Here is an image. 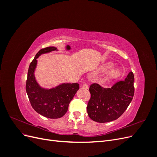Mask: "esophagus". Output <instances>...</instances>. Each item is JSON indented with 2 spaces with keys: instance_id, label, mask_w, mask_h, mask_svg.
<instances>
[{
  "instance_id": "esophagus-1",
  "label": "esophagus",
  "mask_w": 157,
  "mask_h": 157,
  "mask_svg": "<svg viewBox=\"0 0 157 157\" xmlns=\"http://www.w3.org/2000/svg\"><path fill=\"white\" fill-rule=\"evenodd\" d=\"M82 88H83L84 89H88V84H86V83L82 85Z\"/></svg>"
}]
</instances>
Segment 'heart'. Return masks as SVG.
<instances>
[{
  "instance_id": "heart-1",
  "label": "heart",
  "mask_w": 157,
  "mask_h": 157,
  "mask_svg": "<svg viewBox=\"0 0 157 157\" xmlns=\"http://www.w3.org/2000/svg\"><path fill=\"white\" fill-rule=\"evenodd\" d=\"M113 64L111 62L107 63L102 66L101 70L103 71L107 70L109 68L113 67ZM121 75H122V71L119 69L113 68L111 70H109L105 73V75H104V79L107 80V81H111V80H114L118 78Z\"/></svg>"
}]
</instances>
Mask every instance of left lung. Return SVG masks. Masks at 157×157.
<instances>
[{
	"label": "left lung",
	"mask_w": 157,
	"mask_h": 157,
	"mask_svg": "<svg viewBox=\"0 0 157 157\" xmlns=\"http://www.w3.org/2000/svg\"><path fill=\"white\" fill-rule=\"evenodd\" d=\"M134 76L132 71L124 80L117 82L111 88H103L97 83L90 85L91 94L87 105L89 117L99 123L119 118L126 110L134 95Z\"/></svg>",
	"instance_id": "obj_1"
}]
</instances>
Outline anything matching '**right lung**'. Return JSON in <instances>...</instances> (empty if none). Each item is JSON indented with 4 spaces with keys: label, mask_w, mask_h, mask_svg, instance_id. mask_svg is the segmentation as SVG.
Here are the masks:
<instances>
[{
    "label": "right lung",
    "mask_w": 157,
    "mask_h": 157,
    "mask_svg": "<svg viewBox=\"0 0 157 157\" xmlns=\"http://www.w3.org/2000/svg\"><path fill=\"white\" fill-rule=\"evenodd\" d=\"M57 50L50 46L40 50L29 65L26 81V92L34 110L49 118L62 117L68 110L69 103L79 89L78 83H63L52 89L41 88L35 78L36 59L42 54Z\"/></svg>",
    "instance_id": "right-lung-1"
}]
</instances>
